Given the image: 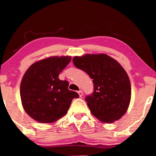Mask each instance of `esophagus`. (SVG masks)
<instances>
[{"label":"esophagus","instance_id":"esophagus-1","mask_svg":"<svg viewBox=\"0 0 156 156\" xmlns=\"http://www.w3.org/2000/svg\"><path fill=\"white\" fill-rule=\"evenodd\" d=\"M78 94H79V96H80V97H82L83 95V91L82 90L78 91Z\"/></svg>","mask_w":156,"mask_h":156}]
</instances>
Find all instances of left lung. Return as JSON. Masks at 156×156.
Here are the masks:
<instances>
[{"label": "left lung", "mask_w": 156, "mask_h": 156, "mask_svg": "<svg viewBox=\"0 0 156 156\" xmlns=\"http://www.w3.org/2000/svg\"><path fill=\"white\" fill-rule=\"evenodd\" d=\"M72 62L93 80V93L85 97L91 114L105 123L121 118L129 107L131 87L120 64L105 54L74 57Z\"/></svg>", "instance_id": "left-lung-1"}]
</instances>
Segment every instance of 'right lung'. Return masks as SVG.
Listing matches in <instances>:
<instances>
[{
    "label": "right lung",
    "instance_id": "add662e5",
    "mask_svg": "<svg viewBox=\"0 0 156 156\" xmlns=\"http://www.w3.org/2000/svg\"><path fill=\"white\" fill-rule=\"evenodd\" d=\"M71 57H52L38 61L28 68L20 84L23 108L31 118L40 123H52L67 114L72 99L78 98L68 89L69 83L59 74Z\"/></svg>",
    "mask_w": 156,
    "mask_h": 156
}]
</instances>
